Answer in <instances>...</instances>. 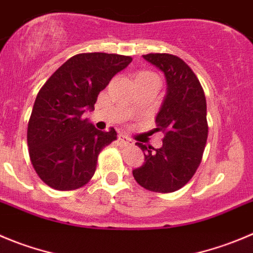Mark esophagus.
<instances>
[{"instance_id":"esophagus-1","label":"esophagus","mask_w":253,"mask_h":253,"mask_svg":"<svg viewBox=\"0 0 253 253\" xmlns=\"http://www.w3.org/2000/svg\"><path fill=\"white\" fill-rule=\"evenodd\" d=\"M119 141L121 143H125V145H133V141L131 140V138L126 137V136H124V134H120L119 136Z\"/></svg>"}]
</instances>
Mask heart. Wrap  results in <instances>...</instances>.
<instances>
[{"instance_id": "heart-1", "label": "heart", "mask_w": 253, "mask_h": 253, "mask_svg": "<svg viewBox=\"0 0 253 253\" xmlns=\"http://www.w3.org/2000/svg\"><path fill=\"white\" fill-rule=\"evenodd\" d=\"M152 76H155V75H152V73H150V72H138L137 75H136V77H134V80L143 79V77H152Z\"/></svg>"}]
</instances>
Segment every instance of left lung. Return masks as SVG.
I'll use <instances>...</instances> for the list:
<instances>
[{
	"label": "left lung",
	"mask_w": 253,
	"mask_h": 253,
	"mask_svg": "<svg viewBox=\"0 0 253 253\" xmlns=\"http://www.w3.org/2000/svg\"><path fill=\"white\" fill-rule=\"evenodd\" d=\"M147 62L161 70L167 92L156 116L155 131L164 132L161 148L137 142L145 153L142 166L132 171L134 180L153 192H174L192 178L206 146V97L201 84L180 57L169 53H148Z\"/></svg>",
	"instance_id": "left-lung-1"
}]
</instances>
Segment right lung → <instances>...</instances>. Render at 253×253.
Returning <instances> with one entry per match:
<instances>
[{"instance_id":"right-lung-1","label":"right lung","mask_w":253,"mask_h":253,"mask_svg":"<svg viewBox=\"0 0 253 253\" xmlns=\"http://www.w3.org/2000/svg\"><path fill=\"white\" fill-rule=\"evenodd\" d=\"M129 56L92 52L66 61L42 86L27 128L30 159L49 187L76 190L93 176L97 157L117 138L113 127L97 129L84 113L112 77L131 63Z\"/></svg>"}]
</instances>
